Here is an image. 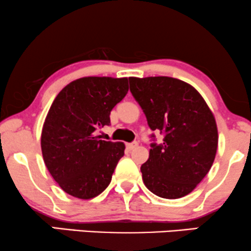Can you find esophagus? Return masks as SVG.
<instances>
[{
	"label": "esophagus",
	"mask_w": 251,
	"mask_h": 251,
	"mask_svg": "<svg viewBox=\"0 0 251 251\" xmlns=\"http://www.w3.org/2000/svg\"><path fill=\"white\" fill-rule=\"evenodd\" d=\"M136 146H138V142L133 141V142H129V144L126 145V147H127L128 151H133V149L136 148Z\"/></svg>",
	"instance_id": "obj_1"
}]
</instances>
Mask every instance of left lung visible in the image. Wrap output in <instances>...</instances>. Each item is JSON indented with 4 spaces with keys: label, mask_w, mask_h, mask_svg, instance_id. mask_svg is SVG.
I'll list each match as a JSON object with an SVG mask.
<instances>
[{
    "label": "left lung",
    "mask_w": 251,
    "mask_h": 251,
    "mask_svg": "<svg viewBox=\"0 0 251 251\" xmlns=\"http://www.w3.org/2000/svg\"><path fill=\"white\" fill-rule=\"evenodd\" d=\"M128 80L148 126L164 136L162 144L151 145L148 161L140 168L142 180L161 198H182L195 190L213 164L218 148L213 113L201 95L178 78Z\"/></svg>",
    "instance_id": "obj_1"
}]
</instances>
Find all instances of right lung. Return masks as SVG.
<instances>
[{
  "label": "right lung",
  "mask_w": 251,
  "mask_h": 251,
  "mask_svg": "<svg viewBox=\"0 0 251 251\" xmlns=\"http://www.w3.org/2000/svg\"><path fill=\"white\" fill-rule=\"evenodd\" d=\"M128 91L127 77L88 76L66 85L53 100L41 131L44 162L63 191L80 199L102 193L124 156V142L100 140L98 128Z\"/></svg>",
  "instance_id": "1"
}]
</instances>
